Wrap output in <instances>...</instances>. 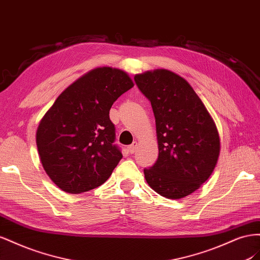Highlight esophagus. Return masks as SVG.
Instances as JSON below:
<instances>
[{
	"instance_id": "esophagus-1",
	"label": "esophagus",
	"mask_w": 260,
	"mask_h": 260,
	"mask_svg": "<svg viewBox=\"0 0 260 260\" xmlns=\"http://www.w3.org/2000/svg\"><path fill=\"white\" fill-rule=\"evenodd\" d=\"M136 149H137V143H136V142L133 143L132 145H129V146L127 147V150H128L129 153H134V152L136 151Z\"/></svg>"
}]
</instances>
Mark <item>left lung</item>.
<instances>
[{"instance_id": "left-lung-1", "label": "left lung", "mask_w": 260, "mask_h": 260, "mask_svg": "<svg viewBox=\"0 0 260 260\" xmlns=\"http://www.w3.org/2000/svg\"><path fill=\"white\" fill-rule=\"evenodd\" d=\"M151 102L159 155L144 169L149 186L170 199H180L200 187L211 175L220 152L217 126L194 89L168 70L134 77Z\"/></svg>"}]
</instances>
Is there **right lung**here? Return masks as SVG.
I'll use <instances>...</instances> for the list:
<instances>
[{
	"label": "right lung",
	"mask_w": 260,
	"mask_h": 260,
	"mask_svg": "<svg viewBox=\"0 0 260 260\" xmlns=\"http://www.w3.org/2000/svg\"><path fill=\"white\" fill-rule=\"evenodd\" d=\"M133 86L125 72L98 68L66 88L43 116L37 147L44 171L62 190H90L112 174L123 155L110 109Z\"/></svg>",
	"instance_id": "add662e5"
}]
</instances>
